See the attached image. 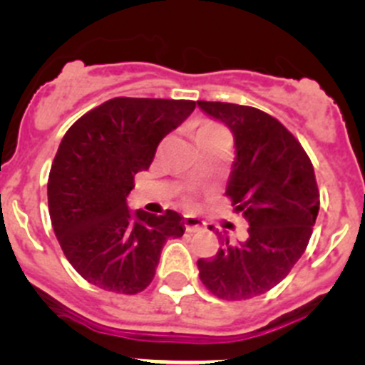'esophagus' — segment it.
<instances>
[{"mask_svg":"<svg viewBox=\"0 0 365 365\" xmlns=\"http://www.w3.org/2000/svg\"><path fill=\"white\" fill-rule=\"evenodd\" d=\"M203 225H205V223L200 218H196V216H185V218H183V227H185L187 232L200 231V229H203Z\"/></svg>","mask_w":365,"mask_h":365,"instance_id":"34e87169","label":"esophagus"}]
</instances>
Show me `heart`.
I'll return each mask as SVG.
<instances>
[{
	"mask_svg": "<svg viewBox=\"0 0 365 365\" xmlns=\"http://www.w3.org/2000/svg\"><path fill=\"white\" fill-rule=\"evenodd\" d=\"M196 143H202L205 142V140H211V138H218V136H229L227 130L223 129L222 125H218V123H212V121H205V123H202V125L196 129Z\"/></svg>",
	"mask_w": 365,
	"mask_h": 365,
	"instance_id": "1",
	"label": "heart"
}]
</instances>
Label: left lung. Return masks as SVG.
<instances>
[{"label": "left lung", "mask_w": 365, "mask_h": 365, "mask_svg": "<svg viewBox=\"0 0 365 365\" xmlns=\"http://www.w3.org/2000/svg\"><path fill=\"white\" fill-rule=\"evenodd\" d=\"M235 136L236 158L225 195L247 220V238L200 258V280L222 300L267 293L294 267L309 244L320 192L309 156L277 118L255 107L198 101ZM212 229V227H209Z\"/></svg>", "instance_id": "left-lung-1"}]
</instances>
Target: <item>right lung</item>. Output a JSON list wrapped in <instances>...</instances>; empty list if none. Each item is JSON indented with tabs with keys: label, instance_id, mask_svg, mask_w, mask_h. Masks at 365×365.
<instances>
[{
	"label": "right lung",
	"instance_id": "1",
	"mask_svg": "<svg viewBox=\"0 0 365 365\" xmlns=\"http://www.w3.org/2000/svg\"><path fill=\"white\" fill-rule=\"evenodd\" d=\"M190 100L113 98L65 133L48 175V212L71 265L88 284L136 294L153 282L169 238L185 231L176 211H129L134 175L195 110Z\"/></svg>",
	"mask_w": 365,
	"mask_h": 365
}]
</instances>
